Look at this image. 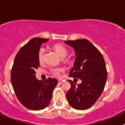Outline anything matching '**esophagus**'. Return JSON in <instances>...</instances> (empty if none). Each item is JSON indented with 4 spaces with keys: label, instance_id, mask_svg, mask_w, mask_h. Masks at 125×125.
<instances>
[{
    "label": "esophagus",
    "instance_id": "34e87169",
    "mask_svg": "<svg viewBox=\"0 0 125 125\" xmlns=\"http://www.w3.org/2000/svg\"><path fill=\"white\" fill-rule=\"evenodd\" d=\"M62 82H63V81L62 80V79H58V83L59 84H61Z\"/></svg>",
    "mask_w": 125,
    "mask_h": 125
}]
</instances>
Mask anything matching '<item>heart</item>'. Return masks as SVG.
<instances>
[{
    "instance_id": "b5f03b06",
    "label": "heart",
    "mask_w": 125,
    "mask_h": 125,
    "mask_svg": "<svg viewBox=\"0 0 125 125\" xmlns=\"http://www.w3.org/2000/svg\"><path fill=\"white\" fill-rule=\"evenodd\" d=\"M52 49L54 50L56 52L61 56L63 57L62 59V61L63 62L66 64H69L71 62V61L69 58L65 57L68 56V51L63 45L60 44H54L52 45ZM44 55H45V49L42 47L40 48L39 50L38 53H37V58L39 63H42L44 61ZM62 71V69L60 68H52L49 71V73L56 77H59L61 75V73Z\"/></svg>"
}]
</instances>
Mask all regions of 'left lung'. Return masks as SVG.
Returning <instances> with one entry per match:
<instances>
[{"label": "left lung", "instance_id": "obj_1", "mask_svg": "<svg viewBox=\"0 0 125 125\" xmlns=\"http://www.w3.org/2000/svg\"><path fill=\"white\" fill-rule=\"evenodd\" d=\"M65 43L76 52L69 77L82 81L76 86L74 81L68 80L71 88L66 93V98L76 110H87L96 102L105 86L108 74L105 61L100 51L87 39L66 41Z\"/></svg>", "mask_w": 125, "mask_h": 125}]
</instances>
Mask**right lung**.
<instances>
[{
  "instance_id": "1",
  "label": "right lung",
  "mask_w": 125,
  "mask_h": 125,
  "mask_svg": "<svg viewBox=\"0 0 125 125\" xmlns=\"http://www.w3.org/2000/svg\"><path fill=\"white\" fill-rule=\"evenodd\" d=\"M47 39L35 37L21 48L15 56L11 69V83L19 101L31 110H42L52 99L53 89L57 84L56 78L44 81L35 77L39 66L37 53Z\"/></svg>"
}]
</instances>
